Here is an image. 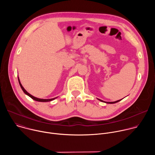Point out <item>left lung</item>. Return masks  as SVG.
<instances>
[{
	"label": "left lung",
	"mask_w": 155,
	"mask_h": 155,
	"mask_svg": "<svg viewBox=\"0 0 155 155\" xmlns=\"http://www.w3.org/2000/svg\"><path fill=\"white\" fill-rule=\"evenodd\" d=\"M98 100H99L100 101H101V102H105V103H106V104H115V103H117V102H119V101H120L121 99H120V100H118V101H115V102H105V101H102V100H101V99H97Z\"/></svg>",
	"instance_id": "1"
}]
</instances>
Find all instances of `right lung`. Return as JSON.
<instances>
[{
    "label": "right lung",
    "instance_id": "obj_1",
    "mask_svg": "<svg viewBox=\"0 0 155 155\" xmlns=\"http://www.w3.org/2000/svg\"><path fill=\"white\" fill-rule=\"evenodd\" d=\"M18 81H19V85H20V86H21V89H22V90L23 91V92L26 94V95H28V96H29L30 97H31L32 99H34V100H35V101H38V102H50V101H53L54 99H55L56 98H57V97H54V98H52V99H39V98H37V97H34V96H32L31 94H30L28 92H27V91L25 89V88L23 87V86H22V84H21V82H20V80H19V77H18Z\"/></svg>",
    "mask_w": 155,
    "mask_h": 155
}]
</instances>
